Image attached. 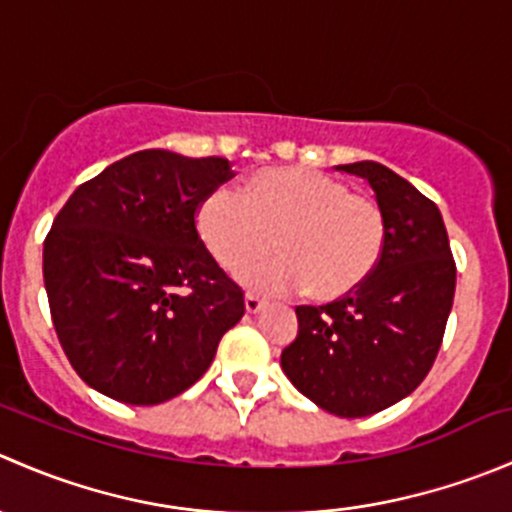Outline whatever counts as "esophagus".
<instances>
[{
	"label": "esophagus",
	"instance_id": "esophagus-1",
	"mask_svg": "<svg viewBox=\"0 0 512 512\" xmlns=\"http://www.w3.org/2000/svg\"><path fill=\"white\" fill-rule=\"evenodd\" d=\"M262 307H265V299H260V297H257V294H252V292L247 294V297H245V309H247V312L257 314Z\"/></svg>",
	"mask_w": 512,
	"mask_h": 512
}]
</instances>
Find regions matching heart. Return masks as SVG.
<instances>
[{
  "label": "heart",
  "mask_w": 512,
  "mask_h": 512,
  "mask_svg": "<svg viewBox=\"0 0 512 512\" xmlns=\"http://www.w3.org/2000/svg\"><path fill=\"white\" fill-rule=\"evenodd\" d=\"M203 245L225 270L264 254L278 255L240 270L255 292L285 294L304 287L314 299H337L379 265L386 215L379 200L309 168H265L245 183V195L218 188L195 213Z\"/></svg>",
  "instance_id": "1"
}]
</instances>
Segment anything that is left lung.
<instances>
[{"label":"left lung","instance_id":"left-lung-1","mask_svg":"<svg viewBox=\"0 0 512 512\" xmlns=\"http://www.w3.org/2000/svg\"><path fill=\"white\" fill-rule=\"evenodd\" d=\"M364 178L386 215L379 265L342 299L297 307L299 332L282 369L307 399L344 418L406 399L441 349L456 294V262L441 210L374 160L339 165Z\"/></svg>","mask_w":512,"mask_h":512}]
</instances>
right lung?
Listing matches in <instances>:
<instances>
[{"mask_svg":"<svg viewBox=\"0 0 512 512\" xmlns=\"http://www.w3.org/2000/svg\"><path fill=\"white\" fill-rule=\"evenodd\" d=\"M227 158L138 151L74 190L44 240L51 319L76 374L101 394L153 406L213 364L245 314L195 227Z\"/></svg>","mask_w":512,"mask_h":512,"instance_id":"obj_1","label":"right lung"}]
</instances>
